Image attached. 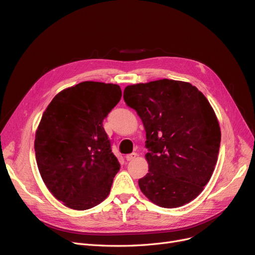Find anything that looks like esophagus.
Wrapping results in <instances>:
<instances>
[{
    "label": "esophagus",
    "mask_w": 255,
    "mask_h": 255,
    "mask_svg": "<svg viewBox=\"0 0 255 255\" xmlns=\"http://www.w3.org/2000/svg\"><path fill=\"white\" fill-rule=\"evenodd\" d=\"M136 156H137V154H136V153H131V154H128V155H126V160H127V161H131V160L134 159Z\"/></svg>",
    "instance_id": "34e87169"
}]
</instances>
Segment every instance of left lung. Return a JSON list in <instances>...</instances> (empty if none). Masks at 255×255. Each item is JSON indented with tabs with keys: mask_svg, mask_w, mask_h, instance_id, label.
<instances>
[{
	"mask_svg": "<svg viewBox=\"0 0 255 255\" xmlns=\"http://www.w3.org/2000/svg\"><path fill=\"white\" fill-rule=\"evenodd\" d=\"M123 97L145 130L141 192L162 208L188 204L210 181L219 153L220 127L208 99L189 83L165 78L128 86Z\"/></svg>",
	"mask_w": 255,
	"mask_h": 255,
	"instance_id": "obj_1",
	"label": "left lung"
}]
</instances>
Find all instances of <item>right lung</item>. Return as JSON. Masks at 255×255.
I'll return each instance as SVG.
<instances>
[{
	"label": "right lung",
	"mask_w": 255,
	"mask_h": 255,
	"mask_svg": "<svg viewBox=\"0 0 255 255\" xmlns=\"http://www.w3.org/2000/svg\"><path fill=\"white\" fill-rule=\"evenodd\" d=\"M121 97L118 85L83 82L60 92L42 115L34 143L38 169L66 207L88 210L110 194L120 163L103 120Z\"/></svg>",
	"instance_id": "obj_1"
}]
</instances>
